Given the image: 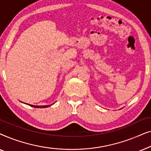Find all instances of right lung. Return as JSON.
<instances>
[{
    "mask_svg": "<svg viewBox=\"0 0 151 151\" xmlns=\"http://www.w3.org/2000/svg\"><path fill=\"white\" fill-rule=\"evenodd\" d=\"M30 106L32 107H34V108H46V107L49 106H35V105H32V104H30Z\"/></svg>",
    "mask_w": 151,
    "mask_h": 151,
    "instance_id": "add662e5",
    "label": "right lung"
}]
</instances>
